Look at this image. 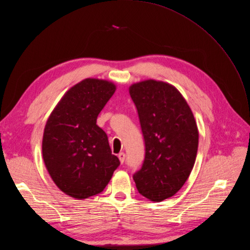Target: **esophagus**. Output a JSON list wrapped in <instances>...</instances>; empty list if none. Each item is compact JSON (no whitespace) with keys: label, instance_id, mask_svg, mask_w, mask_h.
Masks as SVG:
<instances>
[{"label":"esophagus","instance_id":"1","mask_svg":"<svg viewBox=\"0 0 250 250\" xmlns=\"http://www.w3.org/2000/svg\"><path fill=\"white\" fill-rule=\"evenodd\" d=\"M118 157H119L120 163L123 165L124 161H125V153H124V152H120V153L118 154Z\"/></svg>","mask_w":250,"mask_h":250}]
</instances>
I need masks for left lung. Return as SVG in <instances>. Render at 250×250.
<instances>
[{
    "label": "left lung",
    "instance_id": "1",
    "mask_svg": "<svg viewBox=\"0 0 250 250\" xmlns=\"http://www.w3.org/2000/svg\"><path fill=\"white\" fill-rule=\"evenodd\" d=\"M129 94L137 108L145 142L141 168L133 174L140 195L160 202L177 194L192 171L199 131L192 110L175 87L147 80Z\"/></svg>",
    "mask_w": 250,
    "mask_h": 250
}]
</instances>
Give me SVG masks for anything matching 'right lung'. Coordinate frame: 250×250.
<instances>
[{
    "mask_svg": "<svg viewBox=\"0 0 250 250\" xmlns=\"http://www.w3.org/2000/svg\"><path fill=\"white\" fill-rule=\"evenodd\" d=\"M116 91L108 81L85 79L56 105L44 128L42 155L54 184L67 196L87 199L103 192L120 161L97 125Z\"/></svg>",
    "mask_w": 250,
    "mask_h": 250,
    "instance_id": "1",
    "label": "right lung"
}]
</instances>
